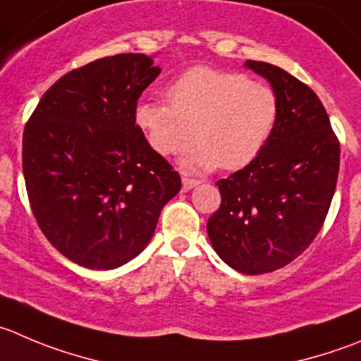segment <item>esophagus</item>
<instances>
[{
    "instance_id": "obj_1",
    "label": "esophagus",
    "mask_w": 361,
    "mask_h": 361,
    "mask_svg": "<svg viewBox=\"0 0 361 361\" xmlns=\"http://www.w3.org/2000/svg\"><path fill=\"white\" fill-rule=\"evenodd\" d=\"M198 184H200V180H197V178H191V177H188V175H183V188L186 191L191 190V188L198 186Z\"/></svg>"
}]
</instances>
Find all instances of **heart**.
<instances>
[{
	"label": "heart",
	"mask_w": 361,
	"mask_h": 361,
	"mask_svg": "<svg viewBox=\"0 0 361 361\" xmlns=\"http://www.w3.org/2000/svg\"><path fill=\"white\" fill-rule=\"evenodd\" d=\"M166 104L142 102L136 123L161 156L184 154L193 170H239L269 143L280 120V99L266 81L225 68H188L164 90Z\"/></svg>",
	"instance_id": "b5f03b06"
}]
</instances>
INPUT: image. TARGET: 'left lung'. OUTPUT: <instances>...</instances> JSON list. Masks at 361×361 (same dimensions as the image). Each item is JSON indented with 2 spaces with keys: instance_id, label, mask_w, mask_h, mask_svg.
I'll use <instances>...</instances> for the list:
<instances>
[{
  "instance_id": "left-lung-1",
  "label": "left lung",
  "mask_w": 361,
  "mask_h": 361,
  "mask_svg": "<svg viewBox=\"0 0 361 361\" xmlns=\"http://www.w3.org/2000/svg\"><path fill=\"white\" fill-rule=\"evenodd\" d=\"M280 99V120L266 149L219 178L221 204L207 221L219 257L245 274L276 271L310 246L337 188L341 143L315 92L266 61L246 60Z\"/></svg>"
}]
</instances>
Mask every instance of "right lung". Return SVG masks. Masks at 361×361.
<instances>
[{
    "label": "right lung",
    "instance_id": "obj_1",
    "mask_svg": "<svg viewBox=\"0 0 361 361\" xmlns=\"http://www.w3.org/2000/svg\"><path fill=\"white\" fill-rule=\"evenodd\" d=\"M161 72L142 53L99 58L42 95L23 133V173L47 241L88 269L135 259L152 238L180 175L136 123Z\"/></svg>",
    "mask_w": 361,
    "mask_h": 361
}]
</instances>
